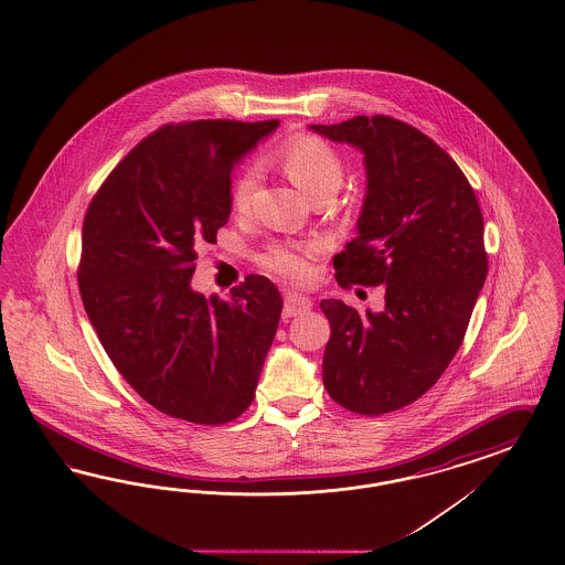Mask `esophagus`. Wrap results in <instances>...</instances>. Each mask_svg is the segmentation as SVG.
Here are the masks:
<instances>
[{
    "mask_svg": "<svg viewBox=\"0 0 565 565\" xmlns=\"http://www.w3.org/2000/svg\"><path fill=\"white\" fill-rule=\"evenodd\" d=\"M312 302L307 296L302 294H296V291H288L286 298H284V317L290 319V317H298V315H305L307 310H310Z\"/></svg>",
    "mask_w": 565,
    "mask_h": 565,
    "instance_id": "1",
    "label": "esophagus"
}]
</instances>
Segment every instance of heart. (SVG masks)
<instances>
[{
	"mask_svg": "<svg viewBox=\"0 0 565 565\" xmlns=\"http://www.w3.org/2000/svg\"><path fill=\"white\" fill-rule=\"evenodd\" d=\"M281 163L288 171L291 182L308 196H315L323 190H335L342 186L343 163L340 154L335 153L327 142L319 138L302 137L291 140L281 151ZM257 189V170L246 168L239 171L230 189V203L236 211H246L250 205L253 192ZM267 267L291 279H305L310 274L307 258L286 246H275L267 257Z\"/></svg>",
	"mask_w": 565,
	"mask_h": 565,
	"instance_id": "1",
	"label": "heart"
}]
</instances>
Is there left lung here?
<instances>
[{
    "label": "left lung",
    "mask_w": 565,
    "mask_h": 565,
    "mask_svg": "<svg viewBox=\"0 0 565 565\" xmlns=\"http://www.w3.org/2000/svg\"><path fill=\"white\" fill-rule=\"evenodd\" d=\"M362 153L356 238L333 258L340 286L385 284L381 312L323 300V383L348 411L379 416L444 375L487 279L482 215L462 170L420 130L387 116L308 126Z\"/></svg>",
    "instance_id": "left-lung-1"
}]
</instances>
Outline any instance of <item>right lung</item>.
Segmentation results:
<instances>
[{"label":"right lung","mask_w":565,"mask_h":565,"mask_svg":"<svg viewBox=\"0 0 565 565\" xmlns=\"http://www.w3.org/2000/svg\"><path fill=\"white\" fill-rule=\"evenodd\" d=\"M279 121L199 120L145 138L86 211L78 286L120 375L153 408L223 425L253 404L281 294L248 275L230 300L192 290L196 246L232 213L234 168Z\"/></svg>","instance_id":"obj_1"}]
</instances>
